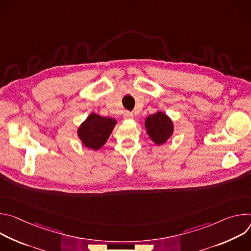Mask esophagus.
<instances>
[{
	"instance_id": "34e87169",
	"label": "esophagus",
	"mask_w": 251,
	"mask_h": 251,
	"mask_svg": "<svg viewBox=\"0 0 251 251\" xmlns=\"http://www.w3.org/2000/svg\"><path fill=\"white\" fill-rule=\"evenodd\" d=\"M123 116H124V118H125V119H133V117H134L133 113H132V112H130V111H125Z\"/></svg>"
}]
</instances>
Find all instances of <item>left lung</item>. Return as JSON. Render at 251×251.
<instances>
[{
	"label": "left lung",
	"instance_id": "obj_1",
	"mask_svg": "<svg viewBox=\"0 0 251 251\" xmlns=\"http://www.w3.org/2000/svg\"><path fill=\"white\" fill-rule=\"evenodd\" d=\"M145 127L148 135L157 145L165 143L172 136L174 131L173 122L162 112H157L147 117Z\"/></svg>",
	"mask_w": 251,
	"mask_h": 251
}]
</instances>
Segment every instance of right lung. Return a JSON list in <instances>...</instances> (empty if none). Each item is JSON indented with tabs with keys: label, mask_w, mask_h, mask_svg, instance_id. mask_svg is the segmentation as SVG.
<instances>
[{
	"label": "right lung",
	"mask_w": 251,
	"mask_h": 251,
	"mask_svg": "<svg viewBox=\"0 0 251 251\" xmlns=\"http://www.w3.org/2000/svg\"><path fill=\"white\" fill-rule=\"evenodd\" d=\"M115 124L116 120L113 118L92 113L78 128V136L84 146L98 150L109 138Z\"/></svg>",
	"instance_id": "right-lung-1"
}]
</instances>
